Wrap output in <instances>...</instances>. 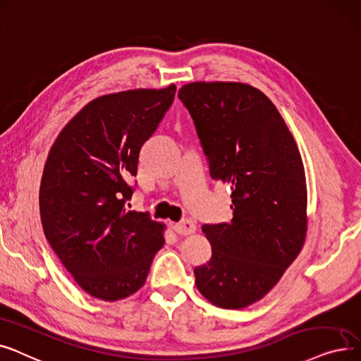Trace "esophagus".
Segmentation results:
<instances>
[{
    "label": "esophagus",
    "mask_w": 361,
    "mask_h": 361,
    "mask_svg": "<svg viewBox=\"0 0 361 361\" xmlns=\"http://www.w3.org/2000/svg\"><path fill=\"white\" fill-rule=\"evenodd\" d=\"M173 231L179 235H191L197 231V226H195V223L192 220L186 219V220H182L179 223H175Z\"/></svg>",
    "instance_id": "esophagus-1"
}]
</instances>
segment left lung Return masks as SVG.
Instances as JSON below:
<instances>
[{
  "label": "left lung",
  "mask_w": 361,
  "mask_h": 361,
  "mask_svg": "<svg viewBox=\"0 0 361 361\" xmlns=\"http://www.w3.org/2000/svg\"><path fill=\"white\" fill-rule=\"evenodd\" d=\"M210 176L231 183L233 217L204 225L212 259L194 269L212 304L244 308L262 300L302 250L307 185L301 154L273 102L241 82H191L179 90Z\"/></svg>",
  "instance_id": "1"
}]
</instances>
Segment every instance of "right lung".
Here are the masks:
<instances>
[{
	"label": "right lung",
	"mask_w": 361,
	"mask_h": 361,
	"mask_svg": "<svg viewBox=\"0 0 361 361\" xmlns=\"http://www.w3.org/2000/svg\"><path fill=\"white\" fill-rule=\"evenodd\" d=\"M163 90H130L88 102L48 154L39 210L47 241L94 298L123 300L142 288L164 244V225L125 204L142 145L175 99Z\"/></svg>",
	"instance_id": "1"
}]
</instances>
